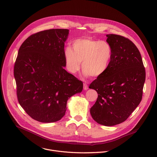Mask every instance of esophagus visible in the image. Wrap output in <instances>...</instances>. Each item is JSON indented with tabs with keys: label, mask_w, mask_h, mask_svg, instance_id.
<instances>
[{
	"label": "esophagus",
	"mask_w": 157,
	"mask_h": 157,
	"mask_svg": "<svg viewBox=\"0 0 157 157\" xmlns=\"http://www.w3.org/2000/svg\"><path fill=\"white\" fill-rule=\"evenodd\" d=\"M83 88H84V89L85 90H87V89H89L88 85H87V84H86V83H84V84H83Z\"/></svg>",
	"instance_id": "obj_1"
}]
</instances>
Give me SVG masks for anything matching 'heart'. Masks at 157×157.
<instances>
[{
  "label": "heart",
  "mask_w": 157,
  "mask_h": 157,
  "mask_svg": "<svg viewBox=\"0 0 157 157\" xmlns=\"http://www.w3.org/2000/svg\"><path fill=\"white\" fill-rule=\"evenodd\" d=\"M72 48L68 47L64 51L66 67L70 73L78 71L81 62L85 76L99 77L108 69L113 49L108 42L90 38H79L73 42Z\"/></svg>",
  "instance_id": "1"
}]
</instances>
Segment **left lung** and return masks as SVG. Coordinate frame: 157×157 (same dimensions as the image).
<instances>
[{"mask_svg":"<svg viewBox=\"0 0 157 157\" xmlns=\"http://www.w3.org/2000/svg\"><path fill=\"white\" fill-rule=\"evenodd\" d=\"M113 49L107 71L89 86L98 94L90 108L95 121L113 126L125 121L140 103L146 80V70L141 54L128 38L106 35Z\"/></svg>","mask_w":157,"mask_h":157,"instance_id":"8db88e82","label":"left lung"}]
</instances>
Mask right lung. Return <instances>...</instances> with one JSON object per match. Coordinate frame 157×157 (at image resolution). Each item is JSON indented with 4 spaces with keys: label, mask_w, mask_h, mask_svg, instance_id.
Returning a JSON list of instances; mask_svg holds the SVG:
<instances>
[{
    "label": "right lung",
    "mask_w": 157,
    "mask_h": 157,
    "mask_svg": "<svg viewBox=\"0 0 157 157\" xmlns=\"http://www.w3.org/2000/svg\"><path fill=\"white\" fill-rule=\"evenodd\" d=\"M68 33L63 29L37 32L18 51L14 66L17 100L30 117L40 122L60 120L67 100L83 89L82 82L64 69Z\"/></svg>",
    "instance_id": "right-lung-1"
}]
</instances>
